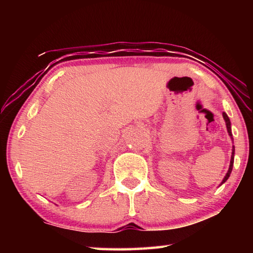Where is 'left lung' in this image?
Here are the masks:
<instances>
[{
  "instance_id": "left-lung-1",
  "label": "left lung",
  "mask_w": 253,
  "mask_h": 253,
  "mask_svg": "<svg viewBox=\"0 0 253 253\" xmlns=\"http://www.w3.org/2000/svg\"><path fill=\"white\" fill-rule=\"evenodd\" d=\"M223 115V118H224V122H225V125H226V129H228V132H229V136L231 137V139L233 140V137H232V131H231V122H230V118L228 117V115H226L225 113L222 114ZM233 163H234V146H232V155H231V161H230V166H229V169H228V173L225 174L224 178L222 179V182L220 185H222V184L226 182V179H228L230 177V174L231 172H232V168H233Z\"/></svg>"
}]
</instances>
